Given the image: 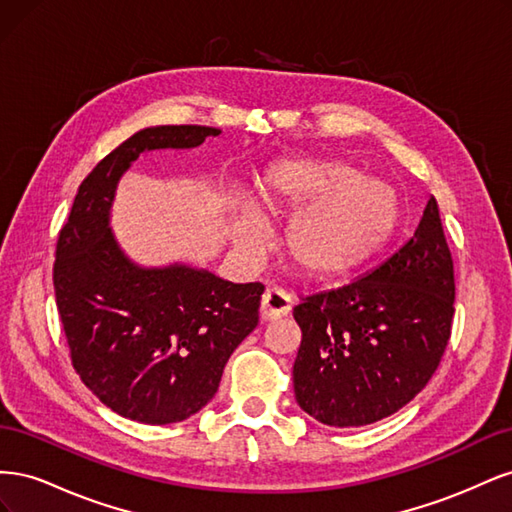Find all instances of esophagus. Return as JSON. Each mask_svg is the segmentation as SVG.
<instances>
[{
	"label": "esophagus",
	"mask_w": 512,
	"mask_h": 512,
	"mask_svg": "<svg viewBox=\"0 0 512 512\" xmlns=\"http://www.w3.org/2000/svg\"><path fill=\"white\" fill-rule=\"evenodd\" d=\"M290 309H292V303H290L286 292L277 290V288H269L265 294H262L260 318L265 322H273V320H280V318L288 316Z\"/></svg>",
	"instance_id": "34e87169"
}]
</instances>
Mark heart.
Masks as SVG:
<instances>
[{
	"label": "heart",
	"instance_id": "obj_1",
	"mask_svg": "<svg viewBox=\"0 0 512 512\" xmlns=\"http://www.w3.org/2000/svg\"><path fill=\"white\" fill-rule=\"evenodd\" d=\"M258 198L273 213H297L284 247L292 269L309 282H331L363 265L391 239L399 220V198L389 183L335 160L277 162L262 177ZM232 239L250 252L265 241L254 207L237 211Z\"/></svg>",
	"mask_w": 512,
	"mask_h": 512
}]
</instances>
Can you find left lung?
Instances as JSON below:
<instances>
[{
	"instance_id": "left-lung-1",
	"label": "left lung",
	"mask_w": 512,
	"mask_h": 512,
	"mask_svg": "<svg viewBox=\"0 0 512 512\" xmlns=\"http://www.w3.org/2000/svg\"><path fill=\"white\" fill-rule=\"evenodd\" d=\"M453 303V258L431 196L412 239L391 258L294 307L301 410L331 427H363L404 408L436 374Z\"/></svg>"
}]
</instances>
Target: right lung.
<instances>
[{"mask_svg": "<svg viewBox=\"0 0 512 512\" xmlns=\"http://www.w3.org/2000/svg\"><path fill=\"white\" fill-rule=\"evenodd\" d=\"M222 130L153 126L91 170L61 228L55 299L72 365L104 406L147 425L179 423L218 393L230 354L258 324V282L185 262L143 267L111 230L117 185L147 151L194 149Z\"/></svg>", "mask_w": 512, "mask_h": 512, "instance_id": "1", "label": "right lung"}]
</instances>
